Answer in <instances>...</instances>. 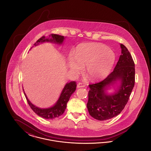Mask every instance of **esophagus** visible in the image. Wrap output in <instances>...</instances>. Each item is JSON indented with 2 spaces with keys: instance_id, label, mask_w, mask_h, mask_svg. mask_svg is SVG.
Listing matches in <instances>:
<instances>
[{
  "instance_id": "1",
  "label": "esophagus",
  "mask_w": 151,
  "mask_h": 151,
  "mask_svg": "<svg viewBox=\"0 0 151 151\" xmlns=\"http://www.w3.org/2000/svg\"><path fill=\"white\" fill-rule=\"evenodd\" d=\"M85 85L83 84V83H79L77 85V88H83V87H84Z\"/></svg>"
}]
</instances>
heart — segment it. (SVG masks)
Listing matches in <instances>:
<instances>
[{
    "label": "heart",
    "instance_id": "heart-1",
    "mask_svg": "<svg viewBox=\"0 0 151 151\" xmlns=\"http://www.w3.org/2000/svg\"><path fill=\"white\" fill-rule=\"evenodd\" d=\"M115 60V54L109 48L101 44L91 43L77 49L74 57L68 60L70 70L79 73L86 66L87 75L91 79H99L107 75Z\"/></svg>",
    "mask_w": 151,
    "mask_h": 151
}]
</instances>
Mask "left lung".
<instances>
[{
  "label": "left lung",
  "mask_w": 151,
  "mask_h": 151,
  "mask_svg": "<svg viewBox=\"0 0 151 151\" xmlns=\"http://www.w3.org/2000/svg\"><path fill=\"white\" fill-rule=\"evenodd\" d=\"M120 55L113 71L99 83L89 85L86 105L89 114L99 121H105L118 115L127 104L135 85V63L127 47L121 44ZM119 79L121 85L115 94L108 95L107 86Z\"/></svg>",
  "instance_id": "1"
}]
</instances>
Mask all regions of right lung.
<instances>
[{"label":"right lung","mask_w":151,"mask_h":151,"mask_svg":"<svg viewBox=\"0 0 151 151\" xmlns=\"http://www.w3.org/2000/svg\"><path fill=\"white\" fill-rule=\"evenodd\" d=\"M49 36L50 37H51L50 39L46 38L45 36L42 37L37 40V41L36 42V43H35L34 45L36 46L40 42H43L45 41L54 42L55 43L60 44L63 42L65 39L64 36L55 34H51ZM76 86V83L75 81H71L69 83L66 84L61 93L60 97L59 98L55 105L53 106L52 107L46 109L38 108L34 105H33L29 101L24 92V93L30 107L36 114L43 118L47 119H52L58 118L63 114V113L65 112V109L67 107V103L69 101L72 94L75 91Z\"/></svg>","instance_id":"right-lung-1"}]
</instances>
